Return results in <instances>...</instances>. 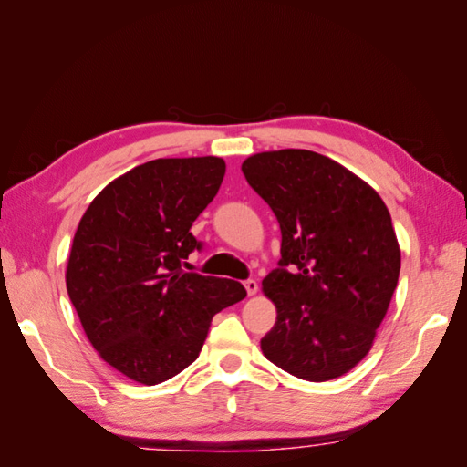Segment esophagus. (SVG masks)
Instances as JSON below:
<instances>
[{
    "instance_id": "1",
    "label": "esophagus",
    "mask_w": 467,
    "mask_h": 467,
    "mask_svg": "<svg viewBox=\"0 0 467 467\" xmlns=\"http://www.w3.org/2000/svg\"><path fill=\"white\" fill-rule=\"evenodd\" d=\"M244 289H246V293H249V295H254L256 291H259V283H256L254 279H246L244 281Z\"/></svg>"
}]
</instances>
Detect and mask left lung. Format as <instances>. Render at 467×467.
Masks as SVG:
<instances>
[{"instance_id":"8db88e82","label":"left lung","mask_w":467,"mask_h":467,"mask_svg":"<svg viewBox=\"0 0 467 467\" xmlns=\"http://www.w3.org/2000/svg\"><path fill=\"white\" fill-rule=\"evenodd\" d=\"M281 226V261L263 279L276 306L261 349L305 381L341 377L369 353L400 279L401 253L381 196L311 150L261 152L243 162Z\"/></svg>"}]
</instances>
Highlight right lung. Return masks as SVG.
<instances>
[{
  "label": "right lung",
  "mask_w": 467,
  "mask_h": 467,
  "mask_svg": "<svg viewBox=\"0 0 467 467\" xmlns=\"http://www.w3.org/2000/svg\"><path fill=\"white\" fill-rule=\"evenodd\" d=\"M223 158H158L132 168L84 213L66 286L88 339L130 379L156 385L201 353L213 317L243 301L239 281L188 273L191 226L216 196Z\"/></svg>",
  "instance_id": "obj_1"
}]
</instances>
